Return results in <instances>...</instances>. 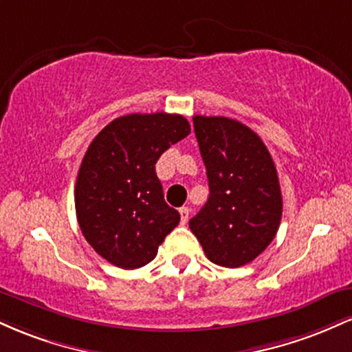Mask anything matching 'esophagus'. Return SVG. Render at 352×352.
Instances as JSON below:
<instances>
[{
    "label": "esophagus",
    "mask_w": 352,
    "mask_h": 352,
    "mask_svg": "<svg viewBox=\"0 0 352 352\" xmlns=\"http://www.w3.org/2000/svg\"><path fill=\"white\" fill-rule=\"evenodd\" d=\"M180 220H182V225H185L188 221V215H190V210L188 207H182L180 210Z\"/></svg>",
    "instance_id": "esophagus-1"
}]
</instances>
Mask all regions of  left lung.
I'll return each instance as SVG.
<instances>
[{"mask_svg": "<svg viewBox=\"0 0 352 352\" xmlns=\"http://www.w3.org/2000/svg\"><path fill=\"white\" fill-rule=\"evenodd\" d=\"M210 197L188 221L212 263L243 266L273 241L283 199L276 167L256 132L228 117H193Z\"/></svg>", "mask_w": 352, "mask_h": 352, "instance_id": "obj_1", "label": "left lung"}]
</instances>
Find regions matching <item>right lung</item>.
<instances>
[{
	"label": "right lung",
	"instance_id": "1",
	"mask_svg": "<svg viewBox=\"0 0 352 352\" xmlns=\"http://www.w3.org/2000/svg\"><path fill=\"white\" fill-rule=\"evenodd\" d=\"M190 134L184 116L129 114L107 124L89 145L74 201L80 232L109 263H151L180 213L168 207L155 173L159 157Z\"/></svg>",
	"mask_w": 352,
	"mask_h": 352
}]
</instances>
